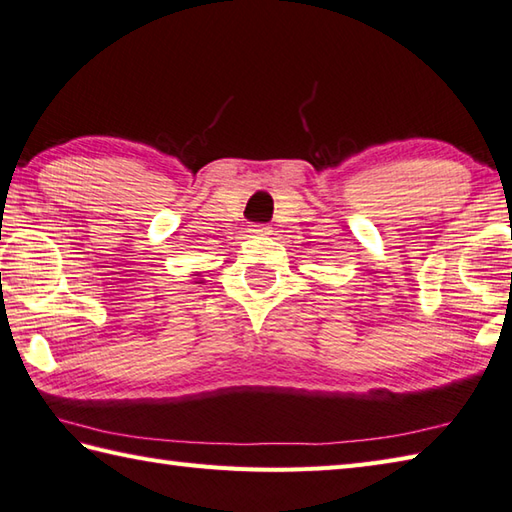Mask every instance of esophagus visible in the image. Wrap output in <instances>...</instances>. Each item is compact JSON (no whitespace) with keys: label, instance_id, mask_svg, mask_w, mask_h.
Instances as JSON below:
<instances>
[{"label":"esophagus","instance_id":"1","mask_svg":"<svg viewBox=\"0 0 512 512\" xmlns=\"http://www.w3.org/2000/svg\"><path fill=\"white\" fill-rule=\"evenodd\" d=\"M249 232L256 234V236H267V234H271V227L269 225H252Z\"/></svg>","mask_w":512,"mask_h":512}]
</instances>
